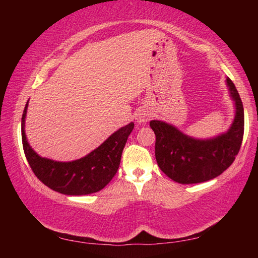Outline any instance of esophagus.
<instances>
[{"mask_svg": "<svg viewBox=\"0 0 258 258\" xmlns=\"http://www.w3.org/2000/svg\"><path fill=\"white\" fill-rule=\"evenodd\" d=\"M151 117V113L147 110H140L137 115V121L139 124H145Z\"/></svg>", "mask_w": 258, "mask_h": 258, "instance_id": "esophagus-1", "label": "esophagus"}]
</instances>
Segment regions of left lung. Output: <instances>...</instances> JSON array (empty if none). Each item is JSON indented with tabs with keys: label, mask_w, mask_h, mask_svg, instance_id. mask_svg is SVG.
<instances>
[{
	"label": "left lung",
	"mask_w": 258,
	"mask_h": 258,
	"mask_svg": "<svg viewBox=\"0 0 258 258\" xmlns=\"http://www.w3.org/2000/svg\"><path fill=\"white\" fill-rule=\"evenodd\" d=\"M225 82L235 107L234 119L226 132L209 139H196L166 121H150L156 134L157 164L173 181L192 184L212 180L230 167L238 155L243 138V107L232 81L226 77Z\"/></svg>",
	"instance_id": "1"
}]
</instances>
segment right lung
I'll list each match as a JSON object with an SVG mask.
<instances>
[{
  "label": "right lung",
  "instance_id": "1",
  "mask_svg": "<svg viewBox=\"0 0 258 258\" xmlns=\"http://www.w3.org/2000/svg\"><path fill=\"white\" fill-rule=\"evenodd\" d=\"M28 101L21 118V139L25 156L38 180L50 189L68 196H84L102 190L115 176L120 164L121 152L134 128L130 123L112 133L102 145L83 158L56 161L41 157L29 146L25 133Z\"/></svg>",
  "mask_w": 258,
  "mask_h": 258
}]
</instances>
